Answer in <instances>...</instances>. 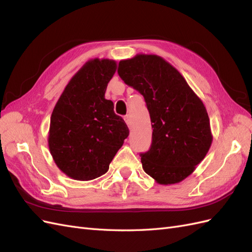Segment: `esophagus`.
<instances>
[{"instance_id": "34e87169", "label": "esophagus", "mask_w": 252, "mask_h": 252, "mask_svg": "<svg viewBox=\"0 0 252 252\" xmlns=\"http://www.w3.org/2000/svg\"><path fill=\"white\" fill-rule=\"evenodd\" d=\"M124 120H125V122H126V124L128 125V127H131V125H132V121H131L130 117H129V116H126V117L124 118Z\"/></svg>"}]
</instances>
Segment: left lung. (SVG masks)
Returning <instances> with one entry per match:
<instances>
[{
	"mask_svg": "<svg viewBox=\"0 0 252 252\" xmlns=\"http://www.w3.org/2000/svg\"><path fill=\"white\" fill-rule=\"evenodd\" d=\"M118 73L144 96L150 114L154 130L150 149L141 154L144 171L161 185L185 180L212 143L202 100L171 64L156 55L122 60Z\"/></svg>",
	"mask_w": 252,
	"mask_h": 252,
	"instance_id": "obj_1",
	"label": "left lung"
}]
</instances>
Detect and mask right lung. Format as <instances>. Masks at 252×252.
Wrapping results in <instances>:
<instances>
[{"label":"right lung","instance_id":"obj_1","mask_svg":"<svg viewBox=\"0 0 252 252\" xmlns=\"http://www.w3.org/2000/svg\"><path fill=\"white\" fill-rule=\"evenodd\" d=\"M117 62L93 59L67 84L50 118L48 146L53 161L68 177L90 181L101 177L129 134L105 91Z\"/></svg>","mask_w":252,"mask_h":252}]
</instances>
